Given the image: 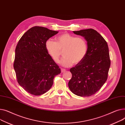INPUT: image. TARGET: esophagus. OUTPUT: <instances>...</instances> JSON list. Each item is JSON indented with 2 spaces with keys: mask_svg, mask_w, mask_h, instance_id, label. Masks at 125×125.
Segmentation results:
<instances>
[{
  "mask_svg": "<svg viewBox=\"0 0 125 125\" xmlns=\"http://www.w3.org/2000/svg\"><path fill=\"white\" fill-rule=\"evenodd\" d=\"M65 71H66L65 69H61V72H62V73H64V72H65Z\"/></svg>",
  "mask_w": 125,
  "mask_h": 125,
  "instance_id": "esophagus-1",
  "label": "esophagus"
}]
</instances>
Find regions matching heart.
Instances as JSON below:
<instances>
[{"instance_id":"b5f03b06","label":"heart","mask_w":125,"mask_h":125,"mask_svg":"<svg viewBox=\"0 0 125 125\" xmlns=\"http://www.w3.org/2000/svg\"><path fill=\"white\" fill-rule=\"evenodd\" d=\"M55 40L56 42L48 39L45 43L47 53L55 62H59L63 51L64 56L61 64L64 67H70L74 63L78 64L85 57L88 46L84 38L64 33L58 36Z\"/></svg>"}]
</instances>
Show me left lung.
I'll list each match as a JSON object with an SVG mask.
<instances>
[{"mask_svg": "<svg viewBox=\"0 0 125 125\" xmlns=\"http://www.w3.org/2000/svg\"><path fill=\"white\" fill-rule=\"evenodd\" d=\"M84 37L88 49L83 61L72 68L69 82L70 90L77 96L87 97L96 93L106 82L111 65L107 42L92 29L73 31Z\"/></svg>", "mask_w": 125, "mask_h": 125, "instance_id": "obj_1", "label": "left lung"}]
</instances>
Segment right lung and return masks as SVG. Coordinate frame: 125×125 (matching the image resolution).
I'll return each instance as SVG.
<instances>
[{
    "label": "right lung",
    "mask_w": 125,
    "mask_h": 125,
    "mask_svg": "<svg viewBox=\"0 0 125 125\" xmlns=\"http://www.w3.org/2000/svg\"><path fill=\"white\" fill-rule=\"evenodd\" d=\"M58 33L35 26L22 36L15 50L13 68L18 82L27 92L40 95L52 87L61 71L47 53L45 43Z\"/></svg>",
    "instance_id": "add662e5"
}]
</instances>
